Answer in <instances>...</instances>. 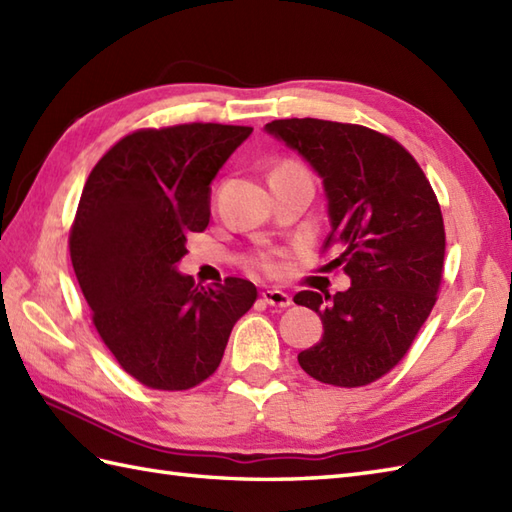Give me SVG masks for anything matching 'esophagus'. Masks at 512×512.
Wrapping results in <instances>:
<instances>
[{"instance_id":"esophagus-1","label":"esophagus","mask_w":512,"mask_h":512,"mask_svg":"<svg viewBox=\"0 0 512 512\" xmlns=\"http://www.w3.org/2000/svg\"><path fill=\"white\" fill-rule=\"evenodd\" d=\"M263 300L269 304V306H278V309H287V306L291 304V298L285 293V291H278V289H267L263 291Z\"/></svg>"}]
</instances>
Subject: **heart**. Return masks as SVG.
<instances>
[{
  "mask_svg": "<svg viewBox=\"0 0 512 512\" xmlns=\"http://www.w3.org/2000/svg\"><path fill=\"white\" fill-rule=\"evenodd\" d=\"M302 166L295 162H282L274 173H282V170H300ZM245 267L249 271H260L265 276H278L282 271V252H276V249H260V252L249 254L245 258Z\"/></svg>",
  "mask_w": 512,
  "mask_h": 512,
  "instance_id": "b5f03b06",
  "label": "heart"
}]
</instances>
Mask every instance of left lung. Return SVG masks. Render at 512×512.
<instances>
[{
    "mask_svg": "<svg viewBox=\"0 0 512 512\" xmlns=\"http://www.w3.org/2000/svg\"><path fill=\"white\" fill-rule=\"evenodd\" d=\"M265 129L322 177L331 217L322 252H337L326 267L352 282L335 295L295 293L324 324L300 366L337 388L374 383L407 355L438 300L445 221L436 192L403 144L361 124L289 118Z\"/></svg>",
    "mask_w": 512,
    "mask_h": 512,
    "instance_id": "left-lung-1",
    "label": "left lung"
}]
</instances>
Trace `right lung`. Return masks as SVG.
<instances>
[{"instance_id":"right-lung-1","label":"right lung","mask_w":512,"mask_h":512,"mask_svg":"<svg viewBox=\"0 0 512 512\" xmlns=\"http://www.w3.org/2000/svg\"><path fill=\"white\" fill-rule=\"evenodd\" d=\"M252 127L188 122L124 135L89 173L70 256L92 322L120 368L151 390L212 377L258 291L225 278L199 289L175 265L210 223V181Z\"/></svg>"}]
</instances>
